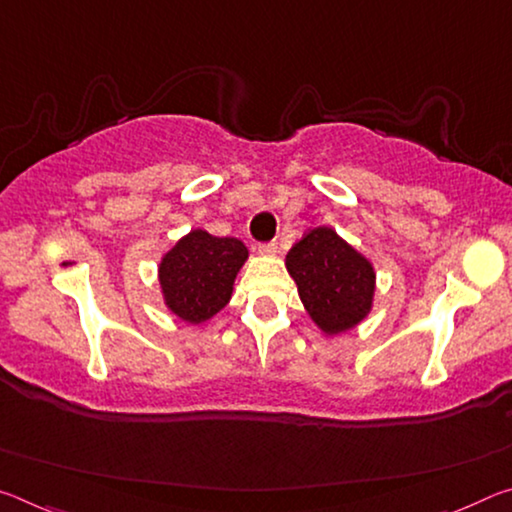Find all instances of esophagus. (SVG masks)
I'll use <instances>...</instances> for the list:
<instances>
[{
    "mask_svg": "<svg viewBox=\"0 0 512 512\" xmlns=\"http://www.w3.org/2000/svg\"><path fill=\"white\" fill-rule=\"evenodd\" d=\"M259 253L266 255V257H273L275 253H278V241H264V243H259Z\"/></svg>",
    "mask_w": 512,
    "mask_h": 512,
    "instance_id": "34e87169",
    "label": "esophagus"
}]
</instances>
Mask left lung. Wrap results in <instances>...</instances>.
Returning a JSON list of instances; mask_svg holds the SVG:
<instances>
[{"mask_svg":"<svg viewBox=\"0 0 512 512\" xmlns=\"http://www.w3.org/2000/svg\"><path fill=\"white\" fill-rule=\"evenodd\" d=\"M298 296L316 326L337 335L369 314L373 298L371 264L330 227L305 234L287 255Z\"/></svg>","mask_w":512,"mask_h":512,"instance_id":"8db88e82","label":"left lung"}]
</instances>
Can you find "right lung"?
Here are the masks:
<instances>
[{
    "label": "right lung",
    "mask_w": 512,
    "mask_h": 512,
    "mask_svg": "<svg viewBox=\"0 0 512 512\" xmlns=\"http://www.w3.org/2000/svg\"><path fill=\"white\" fill-rule=\"evenodd\" d=\"M248 248L239 239L193 230L161 259L159 282L166 305L182 321L202 323L223 310Z\"/></svg>",
    "instance_id": "1"
}]
</instances>
